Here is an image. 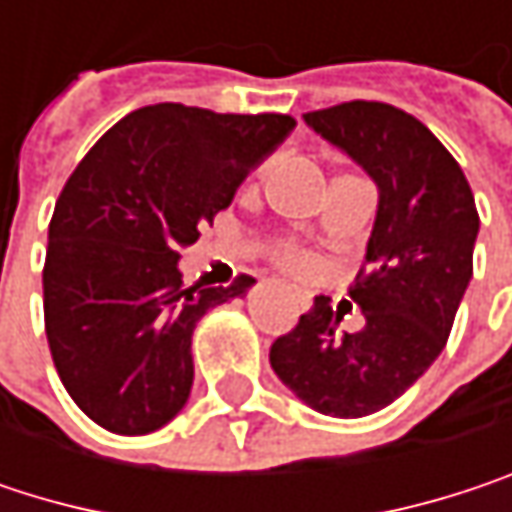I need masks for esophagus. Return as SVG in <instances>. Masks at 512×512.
<instances>
[{
  "instance_id": "1",
  "label": "esophagus",
  "mask_w": 512,
  "mask_h": 512,
  "mask_svg": "<svg viewBox=\"0 0 512 512\" xmlns=\"http://www.w3.org/2000/svg\"><path fill=\"white\" fill-rule=\"evenodd\" d=\"M296 308H299V302H296Z\"/></svg>"
}]
</instances>
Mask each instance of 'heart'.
I'll list each match as a JSON object with an SVG mask.
<instances>
[{
  "label": "heart",
  "instance_id": "b5f03b06",
  "mask_svg": "<svg viewBox=\"0 0 512 512\" xmlns=\"http://www.w3.org/2000/svg\"><path fill=\"white\" fill-rule=\"evenodd\" d=\"M263 171L266 168H260V174ZM272 257H275L278 266H284L293 275H311L317 269V257L311 255L308 249H302L299 243H293V240H275L272 243Z\"/></svg>",
  "mask_w": 512,
  "mask_h": 512
}]
</instances>
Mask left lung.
Listing matches in <instances>:
<instances>
[{
    "label": "left lung",
    "mask_w": 512,
    "mask_h": 512,
    "mask_svg": "<svg viewBox=\"0 0 512 512\" xmlns=\"http://www.w3.org/2000/svg\"><path fill=\"white\" fill-rule=\"evenodd\" d=\"M376 180L367 266L350 287L364 326L338 332L326 296L275 338L269 364L311 409L364 418L394 403L448 344L480 228L460 162L409 112L350 100L305 115Z\"/></svg>",
    "instance_id": "obj_1"
}]
</instances>
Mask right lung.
Returning a JSON list of instances; mask_svg holds the SVG:
<instances>
[{
    "mask_svg": "<svg viewBox=\"0 0 512 512\" xmlns=\"http://www.w3.org/2000/svg\"><path fill=\"white\" fill-rule=\"evenodd\" d=\"M293 127L278 112L156 103L106 130L67 177L50 219L44 326L61 385L103 430L145 436L183 409L195 323L255 278L186 287L180 249Z\"/></svg>",
    "mask_w": 512,
    "mask_h": 512,
    "instance_id": "obj_1",
    "label": "right lung"
}]
</instances>
